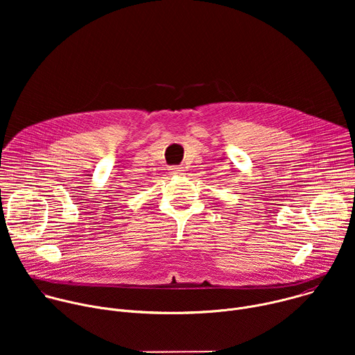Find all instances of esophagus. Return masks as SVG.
I'll use <instances>...</instances> for the list:
<instances>
[{
  "label": "esophagus",
  "mask_w": 355,
  "mask_h": 355,
  "mask_svg": "<svg viewBox=\"0 0 355 355\" xmlns=\"http://www.w3.org/2000/svg\"><path fill=\"white\" fill-rule=\"evenodd\" d=\"M184 171H185V170H184L182 167H173L170 173H171L173 175H182V174H184Z\"/></svg>",
  "instance_id": "obj_1"
}]
</instances>
